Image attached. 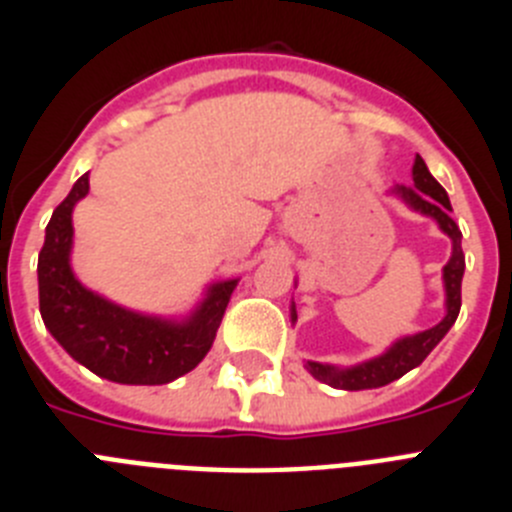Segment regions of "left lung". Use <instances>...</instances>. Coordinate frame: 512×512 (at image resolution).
Returning a JSON list of instances; mask_svg holds the SVG:
<instances>
[{
  "mask_svg": "<svg viewBox=\"0 0 512 512\" xmlns=\"http://www.w3.org/2000/svg\"><path fill=\"white\" fill-rule=\"evenodd\" d=\"M392 197L402 200L410 210L436 220L438 228L451 238V259L443 266V292H446V312L441 323L433 328L420 330L413 336H402L392 343L387 351H382L374 359H366L354 366L320 364V361H307L305 369L320 382L336 387V390H377L384 384L395 382L402 374L423 364V359L441 343V338L449 333L456 323L461 310V279H464V251H461V230L451 217L449 194L436 182L420 156H415L413 164V187H392ZM297 320V310L292 305V323Z\"/></svg>",
  "mask_w": 512,
  "mask_h": 512,
  "instance_id": "left-lung-1",
  "label": "left lung"
}]
</instances>
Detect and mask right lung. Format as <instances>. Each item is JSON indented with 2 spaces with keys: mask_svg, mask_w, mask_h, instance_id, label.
Returning <instances> with one entry per match:
<instances>
[{
  "mask_svg": "<svg viewBox=\"0 0 512 512\" xmlns=\"http://www.w3.org/2000/svg\"><path fill=\"white\" fill-rule=\"evenodd\" d=\"M89 194V174L53 210L38 256L40 315L63 351L117 384H169L192 372L212 348L238 279L212 282L187 315L130 310L84 287L71 269L74 207Z\"/></svg>",
  "mask_w": 512,
  "mask_h": 512,
  "instance_id": "add662e5",
  "label": "right lung"
}]
</instances>
